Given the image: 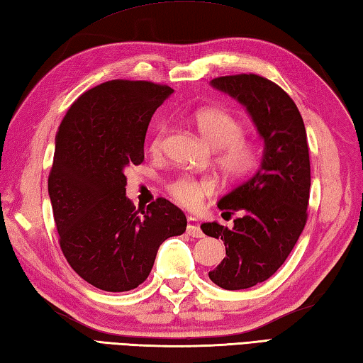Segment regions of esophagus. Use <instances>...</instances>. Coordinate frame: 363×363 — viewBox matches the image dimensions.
Segmentation results:
<instances>
[{"mask_svg": "<svg viewBox=\"0 0 363 363\" xmlns=\"http://www.w3.org/2000/svg\"><path fill=\"white\" fill-rule=\"evenodd\" d=\"M187 234L191 238H203L204 233L200 228V223H198V220L194 217H189L187 220Z\"/></svg>", "mask_w": 363, "mask_h": 363, "instance_id": "1", "label": "esophagus"}]
</instances>
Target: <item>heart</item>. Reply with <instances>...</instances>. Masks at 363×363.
I'll list each match as a JSON object with an SVG mask.
<instances>
[{
	"instance_id": "obj_1",
	"label": "heart",
	"mask_w": 363,
	"mask_h": 363,
	"mask_svg": "<svg viewBox=\"0 0 363 363\" xmlns=\"http://www.w3.org/2000/svg\"><path fill=\"white\" fill-rule=\"evenodd\" d=\"M194 124L201 137L212 147L214 165L226 181H242L257 172L261 162V149L258 141L244 133L242 121L225 108L209 106L195 113ZM168 133L167 124H160L151 138V151L159 154L163 140ZM168 191L174 200L189 209L200 208L206 196L214 191V182L206 177L181 176L168 186Z\"/></svg>"
}]
</instances>
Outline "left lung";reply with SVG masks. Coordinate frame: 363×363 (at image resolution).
I'll list each match as a JSON object with an SVG mask.
<instances>
[{"mask_svg":"<svg viewBox=\"0 0 363 363\" xmlns=\"http://www.w3.org/2000/svg\"><path fill=\"white\" fill-rule=\"evenodd\" d=\"M214 88L245 105L264 140V157L250 179L218 201L223 214L240 211L234 228L203 223L211 238L222 239L226 258L209 272L217 286L252 288L279 271L308 218L310 154L303 119L279 84L257 74L217 77Z\"/></svg>","mask_w":363,"mask_h":363,"instance_id":"1","label":"left lung"}]
</instances>
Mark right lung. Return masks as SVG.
<instances>
[{"instance_id": "1", "label": "right lung", "mask_w": 363, "mask_h": 363, "mask_svg": "<svg viewBox=\"0 0 363 363\" xmlns=\"http://www.w3.org/2000/svg\"><path fill=\"white\" fill-rule=\"evenodd\" d=\"M173 89L145 80H110L88 89L62 118L48 194L64 258L84 281L110 293L141 285L163 240L187 228L165 198L135 208L124 169L145 160L154 111Z\"/></svg>"}]
</instances>
